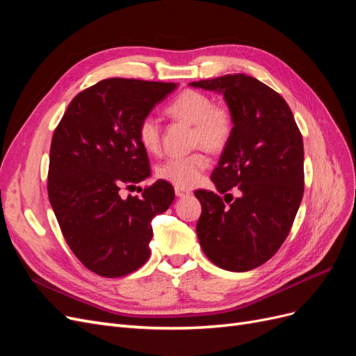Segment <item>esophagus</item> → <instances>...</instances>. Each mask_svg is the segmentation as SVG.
<instances>
[{
  "label": "esophagus",
  "mask_w": 356,
  "mask_h": 356,
  "mask_svg": "<svg viewBox=\"0 0 356 356\" xmlns=\"http://www.w3.org/2000/svg\"><path fill=\"white\" fill-rule=\"evenodd\" d=\"M175 195L178 197H187V196H190V190L182 188V187H175Z\"/></svg>",
  "instance_id": "34e87169"
}]
</instances>
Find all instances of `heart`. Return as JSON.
Here are the masks:
<instances>
[{"label": "heart", "instance_id": "b5f03b06", "mask_svg": "<svg viewBox=\"0 0 356 356\" xmlns=\"http://www.w3.org/2000/svg\"><path fill=\"white\" fill-rule=\"evenodd\" d=\"M166 113L175 120L193 124V145H202L209 152H221L230 143L234 120L229 106L215 104L209 95L200 90H182L172 99ZM138 141L147 153L160 152V124L153 117H144L138 124ZM211 165L207 153L195 152L187 156L166 159L157 168V175L177 187L188 188L202 179Z\"/></svg>", "mask_w": 356, "mask_h": 356}]
</instances>
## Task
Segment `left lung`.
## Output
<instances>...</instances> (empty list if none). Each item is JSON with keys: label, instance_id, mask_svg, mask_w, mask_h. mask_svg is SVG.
<instances>
[{"label": "left lung", "instance_id": "obj_1", "mask_svg": "<svg viewBox=\"0 0 356 356\" xmlns=\"http://www.w3.org/2000/svg\"><path fill=\"white\" fill-rule=\"evenodd\" d=\"M191 86L221 92L234 120L211 177L220 193H195L202 204L197 238L215 266L252 270L270 260L293 227L305 193L303 138L282 96L250 75L227 74ZM233 188L239 198L228 193Z\"/></svg>", "mask_w": 356, "mask_h": 356}]
</instances>
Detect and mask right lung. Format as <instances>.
Here are the masks:
<instances>
[{
    "label": "right lung",
    "instance_id": "obj_1",
    "mask_svg": "<svg viewBox=\"0 0 356 356\" xmlns=\"http://www.w3.org/2000/svg\"><path fill=\"white\" fill-rule=\"evenodd\" d=\"M175 83L106 79L80 92L50 145L47 193L60 232L86 268L104 277L138 270L149 257L152 220L174 202L159 179L141 197H122L149 177L138 124Z\"/></svg>",
    "mask_w": 356,
    "mask_h": 356
}]
</instances>
